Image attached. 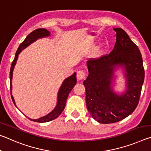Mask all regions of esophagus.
Segmentation results:
<instances>
[{
  "mask_svg": "<svg viewBox=\"0 0 151 151\" xmlns=\"http://www.w3.org/2000/svg\"><path fill=\"white\" fill-rule=\"evenodd\" d=\"M86 78V73L83 70H80L77 72L78 80H82Z\"/></svg>",
  "mask_w": 151,
  "mask_h": 151,
  "instance_id": "esophagus-1",
  "label": "esophagus"
}]
</instances>
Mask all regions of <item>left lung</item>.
Listing matches in <instances>:
<instances>
[{"label":"left lung","instance_id":"8db88e82","mask_svg":"<svg viewBox=\"0 0 151 151\" xmlns=\"http://www.w3.org/2000/svg\"><path fill=\"white\" fill-rule=\"evenodd\" d=\"M116 42L109 54L89 60V75L83 81L86 106L97 122L109 124L128 117L136 109L141 96L145 70L141 52L122 28H114ZM124 70L126 89L120 94L113 91L114 71Z\"/></svg>","mask_w":151,"mask_h":151}]
</instances>
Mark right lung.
Listing matches in <instances>:
<instances>
[{
  "label": "right lung",
  "mask_w": 151,
  "mask_h": 151,
  "mask_svg": "<svg viewBox=\"0 0 151 151\" xmlns=\"http://www.w3.org/2000/svg\"><path fill=\"white\" fill-rule=\"evenodd\" d=\"M50 32L48 31L45 28H38L36 30L32 32L30 34H29L28 35L26 36L24 40L22 43L18 47L17 52H16L14 59L13 60L12 63L11 67H10V93H11V97L12 99V101L15 105V106L17 107L15 104V101L12 95V79L13 76V70H14V66L17 63V61L18 60V55L20 53L22 52V50L26 48V47H28L29 45H30L32 43H33L34 42H35L37 40L42 38H45V37L50 36ZM76 81H77V79H76V73L74 72L72 75L68 78H65L64 81H63L62 86L60 88L59 91L58 93V99H57V104L56 106L53 109L51 112L49 113L48 114L42 117L37 119H32L28 118L29 119L35 122L38 123H44V122H48L52 120H54L55 119H56L58 117H59V115L62 113V111L64 109L65 104H66V100L68 97L69 93H70V91L72 90L73 87L75 86L76 84Z\"/></svg>",
  "instance_id": "add662e5"
}]
</instances>
